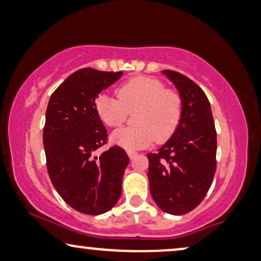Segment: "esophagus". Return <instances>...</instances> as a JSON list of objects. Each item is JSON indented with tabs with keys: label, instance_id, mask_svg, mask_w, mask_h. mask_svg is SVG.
Wrapping results in <instances>:
<instances>
[{
	"label": "esophagus",
	"instance_id": "esophagus-1",
	"mask_svg": "<svg viewBox=\"0 0 261 261\" xmlns=\"http://www.w3.org/2000/svg\"><path fill=\"white\" fill-rule=\"evenodd\" d=\"M127 153H128V155H129V158H130V160H134V158L137 157V155H138L137 152H134V151H128Z\"/></svg>",
	"mask_w": 261,
	"mask_h": 261
}]
</instances>
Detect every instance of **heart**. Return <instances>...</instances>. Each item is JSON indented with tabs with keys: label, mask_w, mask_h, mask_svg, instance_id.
Instances as JSON below:
<instances>
[{
	"label": "heart",
	"mask_w": 261,
	"mask_h": 261,
	"mask_svg": "<svg viewBox=\"0 0 261 261\" xmlns=\"http://www.w3.org/2000/svg\"><path fill=\"white\" fill-rule=\"evenodd\" d=\"M119 97L100 93L96 98V113L106 126H121L128 111H135L134 123L111 134V141L128 151L147 147L155 140L165 143L180 126L184 103L177 91L167 89L163 81L140 75L117 87Z\"/></svg>",
	"instance_id": "b5f03b06"
}]
</instances>
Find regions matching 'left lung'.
Masks as SVG:
<instances>
[{
	"label": "left lung",
	"instance_id": "1",
	"mask_svg": "<svg viewBox=\"0 0 261 261\" xmlns=\"http://www.w3.org/2000/svg\"><path fill=\"white\" fill-rule=\"evenodd\" d=\"M184 103L180 126L157 153H147L150 192L158 207L170 215L191 212L202 201L216 172L217 133L211 106L194 81L163 70Z\"/></svg>",
	"mask_w": 261,
	"mask_h": 261
}]
</instances>
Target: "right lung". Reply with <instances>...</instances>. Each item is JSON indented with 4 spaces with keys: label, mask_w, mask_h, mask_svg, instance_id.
I'll use <instances>...</instances> for the list:
<instances>
[{
    "label": "right lung",
    "mask_w": 261,
    "mask_h": 261,
    "mask_svg": "<svg viewBox=\"0 0 261 261\" xmlns=\"http://www.w3.org/2000/svg\"><path fill=\"white\" fill-rule=\"evenodd\" d=\"M123 72L76 70L54 91L45 113L43 144L46 168L61 198L76 211L101 215L122 193L126 151L115 146L94 155L108 143V132L96 113V98Z\"/></svg>",
    "instance_id": "right-lung-1"
}]
</instances>
